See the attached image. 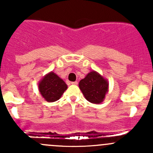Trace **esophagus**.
<instances>
[{
	"instance_id": "obj_1",
	"label": "esophagus",
	"mask_w": 153,
	"mask_h": 153,
	"mask_svg": "<svg viewBox=\"0 0 153 153\" xmlns=\"http://www.w3.org/2000/svg\"><path fill=\"white\" fill-rule=\"evenodd\" d=\"M71 84H72V85H77L78 82L77 81H73V82H71Z\"/></svg>"
}]
</instances>
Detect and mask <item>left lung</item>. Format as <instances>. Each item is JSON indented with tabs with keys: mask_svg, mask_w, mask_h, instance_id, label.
<instances>
[{
	"mask_svg": "<svg viewBox=\"0 0 153 153\" xmlns=\"http://www.w3.org/2000/svg\"><path fill=\"white\" fill-rule=\"evenodd\" d=\"M79 88L88 101L92 104H100L108 92V82L98 72L92 71L81 80Z\"/></svg>",
	"mask_w": 153,
	"mask_h": 153,
	"instance_id": "left-lung-1",
	"label": "left lung"
}]
</instances>
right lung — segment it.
I'll return each mask as SVG.
<instances>
[{
    "label": "right lung",
    "instance_id": "obj_1",
    "mask_svg": "<svg viewBox=\"0 0 153 153\" xmlns=\"http://www.w3.org/2000/svg\"><path fill=\"white\" fill-rule=\"evenodd\" d=\"M39 91L48 102H54L59 99L67 89V85L56 74L51 72L39 83Z\"/></svg>",
    "mask_w": 153,
    "mask_h": 153
}]
</instances>
